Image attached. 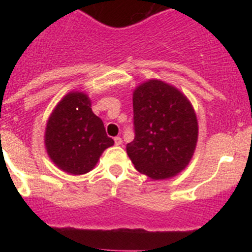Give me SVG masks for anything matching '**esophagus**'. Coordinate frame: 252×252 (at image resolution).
Segmentation results:
<instances>
[{"instance_id": "1", "label": "esophagus", "mask_w": 252, "mask_h": 252, "mask_svg": "<svg viewBox=\"0 0 252 252\" xmlns=\"http://www.w3.org/2000/svg\"><path fill=\"white\" fill-rule=\"evenodd\" d=\"M122 144V139L121 137H115V145H117V146H120Z\"/></svg>"}]
</instances>
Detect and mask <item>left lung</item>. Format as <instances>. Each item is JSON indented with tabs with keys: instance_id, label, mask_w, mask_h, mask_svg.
Masks as SVG:
<instances>
[{
	"instance_id": "obj_1",
	"label": "left lung",
	"mask_w": 252,
	"mask_h": 252,
	"mask_svg": "<svg viewBox=\"0 0 252 252\" xmlns=\"http://www.w3.org/2000/svg\"><path fill=\"white\" fill-rule=\"evenodd\" d=\"M135 139L126 151L141 174L154 180L175 177L189 164L198 140L192 104L175 87L150 79L133 91Z\"/></svg>"
}]
</instances>
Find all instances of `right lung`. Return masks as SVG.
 I'll list each match as a JSON object with an SVG mask.
<instances>
[{"mask_svg": "<svg viewBox=\"0 0 252 252\" xmlns=\"http://www.w3.org/2000/svg\"><path fill=\"white\" fill-rule=\"evenodd\" d=\"M113 144L83 92L64 95L46 124L45 148L49 158L68 174L81 175L92 170L102 153Z\"/></svg>", "mask_w": 252, "mask_h": 252, "instance_id": "obj_1", "label": "right lung"}]
</instances>
